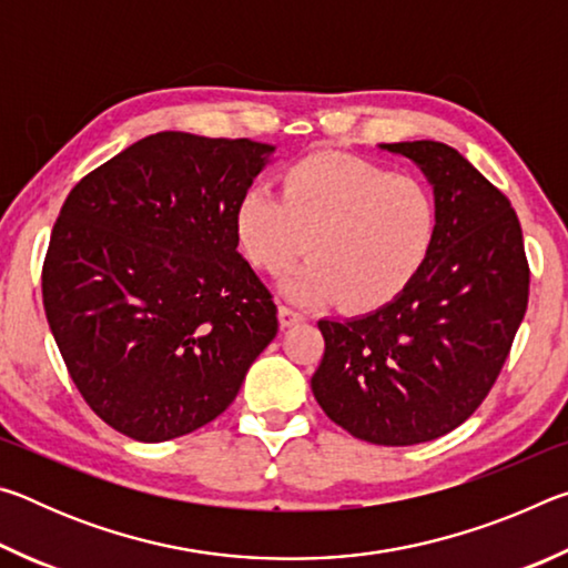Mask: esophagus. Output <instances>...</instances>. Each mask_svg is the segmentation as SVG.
<instances>
[{"label": "esophagus", "instance_id": "obj_1", "mask_svg": "<svg viewBox=\"0 0 568 568\" xmlns=\"http://www.w3.org/2000/svg\"><path fill=\"white\" fill-rule=\"evenodd\" d=\"M277 321H281L283 328H291V325L305 321V315L301 311H295L293 305H281L277 307Z\"/></svg>", "mask_w": 568, "mask_h": 568}]
</instances>
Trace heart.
<instances>
[{
  "label": "heart",
  "mask_w": 568,
  "mask_h": 568,
  "mask_svg": "<svg viewBox=\"0 0 568 568\" xmlns=\"http://www.w3.org/2000/svg\"><path fill=\"white\" fill-rule=\"evenodd\" d=\"M235 233L257 271L283 273L311 255L285 293L297 301L338 297L368 311L396 297L426 261L436 235L430 190L378 162L318 152L283 175V195L250 187L235 207Z\"/></svg>",
  "instance_id": "b5f03b06"
}]
</instances>
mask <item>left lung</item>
Segmentation results:
<instances>
[{
    "label": "left lung",
    "instance_id": "8db88e82",
    "mask_svg": "<svg viewBox=\"0 0 568 568\" xmlns=\"http://www.w3.org/2000/svg\"><path fill=\"white\" fill-rule=\"evenodd\" d=\"M434 185L436 235L410 283L361 318L318 321L311 388L325 416L376 446H416L460 426L501 373L528 305V261L511 203L458 150L381 145Z\"/></svg>",
    "mask_w": 568,
    "mask_h": 568
}]
</instances>
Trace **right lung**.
<instances>
[{
  "mask_svg": "<svg viewBox=\"0 0 568 568\" xmlns=\"http://www.w3.org/2000/svg\"><path fill=\"white\" fill-rule=\"evenodd\" d=\"M273 150L158 132L67 195L42 267L47 323L77 390L120 434L160 444L203 428L275 338L273 295L235 233Z\"/></svg>",
  "mask_w": 568,
  "mask_h": 568,
  "instance_id": "add662e5",
  "label": "right lung"
}]
</instances>
